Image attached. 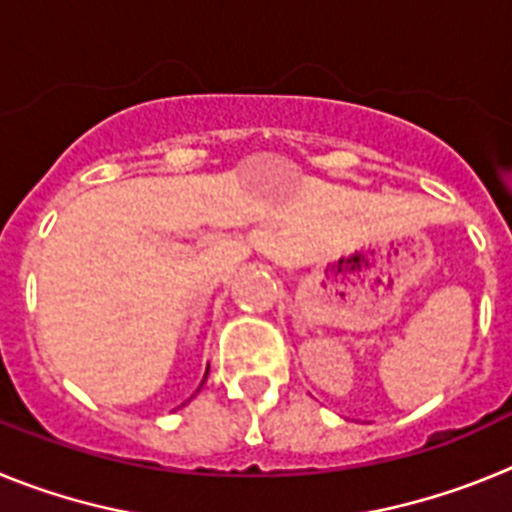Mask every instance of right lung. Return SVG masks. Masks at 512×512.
<instances>
[{"instance_id":"1","label":"right lung","mask_w":512,"mask_h":512,"mask_svg":"<svg viewBox=\"0 0 512 512\" xmlns=\"http://www.w3.org/2000/svg\"><path fill=\"white\" fill-rule=\"evenodd\" d=\"M207 372H210V366H207ZM207 372H205V379H207ZM205 379H202V382H205Z\"/></svg>"}]
</instances>
